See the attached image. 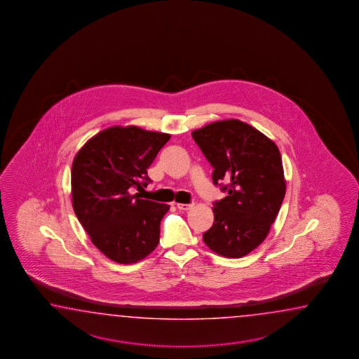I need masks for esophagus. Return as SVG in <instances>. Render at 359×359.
Returning a JSON list of instances; mask_svg holds the SVG:
<instances>
[{"label":"esophagus","mask_w":359,"mask_h":359,"mask_svg":"<svg viewBox=\"0 0 359 359\" xmlns=\"http://www.w3.org/2000/svg\"><path fill=\"white\" fill-rule=\"evenodd\" d=\"M177 208L180 210H190L194 208V204H177Z\"/></svg>","instance_id":"obj_1"}]
</instances>
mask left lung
I'll list each match as a JSON object with an SVG mask.
<instances>
[{"instance_id": "1", "label": "left lung", "mask_w": 359, "mask_h": 359, "mask_svg": "<svg viewBox=\"0 0 359 359\" xmlns=\"http://www.w3.org/2000/svg\"><path fill=\"white\" fill-rule=\"evenodd\" d=\"M227 196L214 201V223L203 235L214 252L241 258L267 237L286 191L278 147L246 123L229 119L192 132ZM226 183L223 185L222 182Z\"/></svg>"}]
</instances>
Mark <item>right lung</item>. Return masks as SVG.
Listing matches in <instances>:
<instances>
[{"mask_svg": "<svg viewBox=\"0 0 359 359\" xmlns=\"http://www.w3.org/2000/svg\"><path fill=\"white\" fill-rule=\"evenodd\" d=\"M168 133L130 126L101 130L76 153L72 198L76 218L93 245L109 259L130 264L155 250L167 204L140 198L151 180L147 169Z\"/></svg>", "mask_w": 359, "mask_h": 359, "instance_id": "obj_1", "label": "right lung"}]
</instances>
